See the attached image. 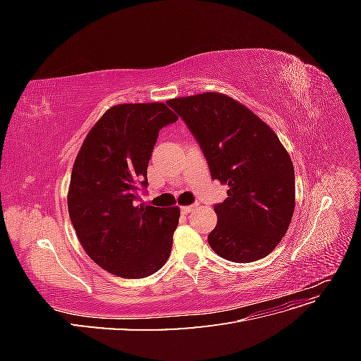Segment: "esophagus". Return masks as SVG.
<instances>
[{
    "label": "esophagus",
    "mask_w": 361,
    "mask_h": 361,
    "mask_svg": "<svg viewBox=\"0 0 361 361\" xmlns=\"http://www.w3.org/2000/svg\"><path fill=\"white\" fill-rule=\"evenodd\" d=\"M195 207H197V204H190V206H182L180 207V211H182V214H190V212H192Z\"/></svg>",
    "instance_id": "esophagus-1"
}]
</instances>
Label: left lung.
<instances>
[{
  "instance_id": "obj_1",
  "label": "left lung",
  "mask_w": 361,
  "mask_h": 361,
  "mask_svg": "<svg viewBox=\"0 0 361 361\" xmlns=\"http://www.w3.org/2000/svg\"><path fill=\"white\" fill-rule=\"evenodd\" d=\"M167 104L197 138L212 179L227 185L215 204L207 243L238 264L264 259L288 232L295 209V174L288 150L264 120L218 92L174 97Z\"/></svg>"
}]
</instances>
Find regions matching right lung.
I'll list each match as a JSON object with an SVG mask.
<instances>
[{
	"label": "right lung",
	"instance_id": "add662e5",
	"mask_svg": "<svg viewBox=\"0 0 361 361\" xmlns=\"http://www.w3.org/2000/svg\"><path fill=\"white\" fill-rule=\"evenodd\" d=\"M178 120L162 102L118 104L89 130L75 158L68 209L84 251L123 279H143L166 264L179 206L137 204L159 129Z\"/></svg>",
	"mask_w": 361,
	"mask_h": 361
}]
</instances>
